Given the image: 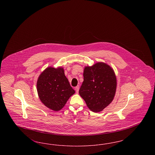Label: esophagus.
I'll return each instance as SVG.
<instances>
[{"mask_svg": "<svg viewBox=\"0 0 155 155\" xmlns=\"http://www.w3.org/2000/svg\"><path fill=\"white\" fill-rule=\"evenodd\" d=\"M79 89H80V86H79V85H77V86L75 88V91H76V92H77V93H78Z\"/></svg>", "mask_w": 155, "mask_h": 155, "instance_id": "34e87169", "label": "esophagus"}]
</instances>
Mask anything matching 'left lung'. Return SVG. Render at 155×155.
Instances as JSON below:
<instances>
[{"mask_svg": "<svg viewBox=\"0 0 155 155\" xmlns=\"http://www.w3.org/2000/svg\"><path fill=\"white\" fill-rule=\"evenodd\" d=\"M84 81L79 90L80 96L94 112H99L112 102L116 91L117 80L113 70L104 63L85 67Z\"/></svg>", "mask_w": 155, "mask_h": 155, "instance_id": "left-lung-1", "label": "left lung"}]
</instances>
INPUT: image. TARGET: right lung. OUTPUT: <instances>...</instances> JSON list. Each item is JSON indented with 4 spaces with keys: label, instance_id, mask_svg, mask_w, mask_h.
Returning <instances> with one entry per match:
<instances>
[{
    "label": "right lung",
    "instance_id": "add662e5",
    "mask_svg": "<svg viewBox=\"0 0 155 155\" xmlns=\"http://www.w3.org/2000/svg\"><path fill=\"white\" fill-rule=\"evenodd\" d=\"M37 87L41 102L54 111L61 110L75 93L61 67L46 68L38 78Z\"/></svg>",
    "mask_w": 155,
    "mask_h": 155
}]
</instances>
